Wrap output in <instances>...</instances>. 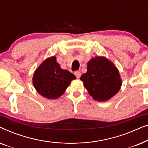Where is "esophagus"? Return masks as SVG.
<instances>
[{
    "label": "esophagus",
    "instance_id": "34e87169",
    "mask_svg": "<svg viewBox=\"0 0 148 148\" xmlns=\"http://www.w3.org/2000/svg\"><path fill=\"white\" fill-rule=\"evenodd\" d=\"M75 76L77 77V78H79L80 77H81V73L80 72H79V71H77V72H75Z\"/></svg>",
    "mask_w": 148,
    "mask_h": 148
}]
</instances>
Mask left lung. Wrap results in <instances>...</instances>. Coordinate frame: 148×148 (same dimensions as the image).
Returning <instances> with one entry per match:
<instances>
[{
	"label": "left lung",
	"instance_id": "8db88e82",
	"mask_svg": "<svg viewBox=\"0 0 148 148\" xmlns=\"http://www.w3.org/2000/svg\"><path fill=\"white\" fill-rule=\"evenodd\" d=\"M87 72L80 79L94 100L105 102L116 95L122 86L120 73L112 61L97 56L88 62Z\"/></svg>",
	"mask_w": 148,
	"mask_h": 148
}]
</instances>
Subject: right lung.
Listing matches in <instances>:
<instances>
[{
    "instance_id": "obj_1",
    "label": "right lung",
    "mask_w": 148,
    "mask_h": 148,
    "mask_svg": "<svg viewBox=\"0 0 148 148\" xmlns=\"http://www.w3.org/2000/svg\"><path fill=\"white\" fill-rule=\"evenodd\" d=\"M76 77L67 70L60 68L55 56L47 58L34 72L32 81L38 94L47 99L61 96Z\"/></svg>"
}]
</instances>
